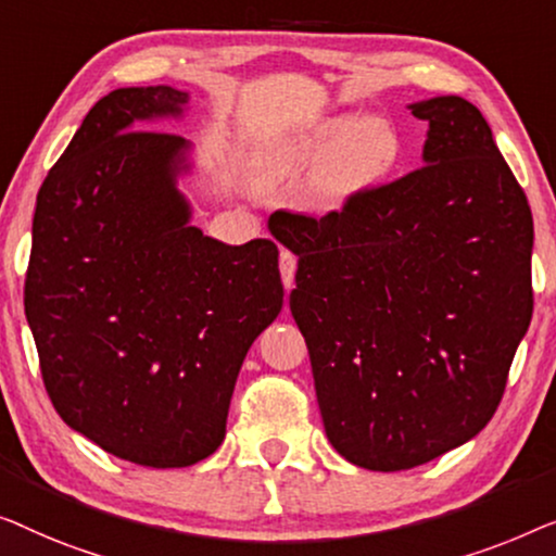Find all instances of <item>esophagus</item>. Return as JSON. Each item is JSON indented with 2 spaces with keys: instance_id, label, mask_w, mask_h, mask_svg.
Masks as SVG:
<instances>
[{
  "instance_id": "obj_1",
  "label": "esophagus",
  "mask_w": 556,
  "mask_h": 556,
  "mask_svg": "<svg viewBox=\"0 0 556 556\" xmlns=\"http://www.w3.org/2000/svg\"><path fill=\"white\" fill-rule=\"evenodd\" d=\"M279 271H281V281H285L287 289L294 287V271H296V256L287 249H281L279 254Z\"/></svg>"
}]
</instances>
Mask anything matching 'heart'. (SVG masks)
<instances>
[{"instance_id":"b5f03b06","label":"heart","mask_w":556,"mask_h":556,"mask_svg":"<svg viewBox=\"0 0 556 556\" xmlns=\"http://www.w3.org/2000/svg\"><path fill=\"white\" fill-rule=\"evenodd\" d=\"M401 153V136L382 115H334L277 140L264 155L262 176L277 181L317 165V197L327 206H338L382 181L397 166Z\"/></svg>"}]
</instances>
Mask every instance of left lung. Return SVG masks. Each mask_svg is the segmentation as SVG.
<instances>
[{
  "mask_svg": "<svg viewBox=\"0 0 556 556\" xmlns=\"http://www.w3.org/2000/svg\"><path fill=\"white\" fill-rule=\"evenodd\" d=\"M428 121L424 168L312 218L269 216L296 262L289 309L325 433L370 471H405L489 424L531 323L534 222L486 118L458 96Z\"/></svg>",
  "mask_w": 556,
  "mask_h": 556,
  "instance_id": "8db88e82",
  "label": "left lung"
}]
</instances>
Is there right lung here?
Returning <instances> with one entry per match:
<instances>
[{"label":"right lung","instance_id":"obj_1","mask_svg":"<svg viewBox=\"0 0 556 556\" xmlns=\"http://www.w3.org/2000/svg\"><path fill=\"white\" fill-rule=\"evenodd\" d=\"M189 100L151 85L90 108L37 193L25 281L54 410L151 468L222 445L241 363L285 302L275 241L231 247L191 226V140L143 130Z\"/></svg>","mask_w":556,"mask_h":556}]
</instances>
